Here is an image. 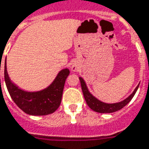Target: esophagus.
Returning <instances> with one entry per match:
<instances>
[{
  "label": "esophagus",
  "mask_w": 149,
  "mask_h": 149,
  "mask_svg": "<svg viewBox=\"0 0 149 149\" xmlns=\"http://www.w3.org/2000/svg\"><path fill=\"white\" fill-rule=\"evenodd\" d=\"M72 71H73V72H76L77 70V65H72Z\"/></svg>",
  "instance_id": "obj_1"
}]
</instances>
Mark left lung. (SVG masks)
I'll use <instances>...</instances> for the list:
<instances>
[{
  "label": "left lung",
  "instance_id": "1",
  "mask_svg": "<svg viewBox=\"0 0 149 149\" xmlns=\"http://www.w3.org/2000/svg\"><path fill=\"white\" fill-rule=\"evenodd\" d=\"M79 79H80V84H81V88H82V91H83L84 97L85 99L87 104L92 111L98 112V113H113V112L119 111L122 108H123L133 99V97L134 96V95L139 88L140 84H139L136 86V88L134 89V91H133V93L130 96L127 97L125 100H122L121 102H115V103H107V102L100 101L97 98H95L94 95H92V94L89 91L88 87L86 85L84 80L80 77H79Z\"/></svg>",
  "mask_w": 149,
  "mask_h": 149
}]
</instances>
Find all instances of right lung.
Masks as SVG:
<instances>
[{
  "label": "right lung",
  "mask_w": 149,
  "mask_h": 149,
  "mask_svg": "<svg viewBox=\"0 0 149 149\" xmlns=\"http://www.w3.org/2000/svg\"><path fill=\"white\" fill-rule=\"evenodd\" d=\"M69 75V69H64L58 72L47 88L38 91H27L12 82L8 74L6 61L4 62V81L10 96L22 111L30 115H47L59 107L65 82Z\"/></svg>",
  "instance_id": "right-lung-1"
}]
</instances>
